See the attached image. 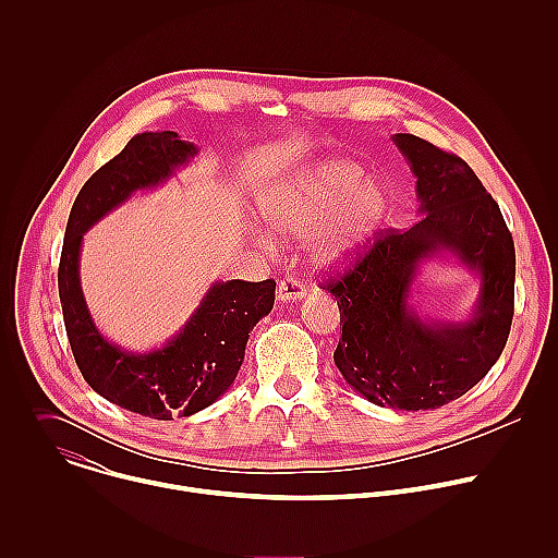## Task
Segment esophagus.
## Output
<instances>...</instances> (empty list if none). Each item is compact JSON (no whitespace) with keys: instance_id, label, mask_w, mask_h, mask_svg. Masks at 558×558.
<instances>
[{"instance_id":"1","label":"esophagus","mask_w":558,"mask_h":558,"mask_svg":"<svg viewBox=\"0 0 558 558\" xmlns=\"http://www.w3.org/2000/svg\"><path fill=\"white\" fill-rule=\"evenodd\" d=\"M276 295L280 302H298V300L306 298V284L298 278H282L278 282Z\"/></svg>"}]
</instances>
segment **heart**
I'll return each mask as SVG.
<instances>
[{
  "label": "heart",
  "mask_w": 558,
  "mask_h": 558,
  "mask_svg": "<svg viewBox=\"0 0 558 558\" xmlns=\"http://www.w3.org/2000/svg\"><path fill=\"white\" fill-rule=\"evenodd\" d=\"M360 166L331 161L269 185L258 209L271 229L311 233V258L338 267L353 258L375 233L386 196Z\"/></svg>",
  "instance_id": "heart-1"
}]
</instances>
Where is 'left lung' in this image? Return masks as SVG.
I'll use <instances>...</instances> for the list:
<instances>
[{"mask_svg": "<svg viewBox=\"0 0 558 558\" xmlns=\"http://www.w3.org/2000/svg\"><path fill=\"white\" fill-rule=\"evenodd\" d=\"M417 177L422 218L407 231L373 238L344 274L323 284L340 306L336 366L377 407L439 409L499 360L514 315V243L497 201L457 154L415 134H395ZM450 251L481 274V298L468 324L422 322L408 304L416 267Z\"/></svg>", "mask_w": 558, "mask_h": 558, "instance_id": "left-lung-1", "label": "left lung"}]
</instances>
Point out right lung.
Wrapping results in <instances>:
<instances>
[{"label":"right lung","instance_id":"obj_1","mask_svg":"<svg viewBox=\"0 0 558 558\" xmlns=\"http://www.w3.org/2000/svg\"><path fill=\"white\" fill-rule=\"evenodd\" d=\"M196 151L194 143L168 130L132 136L76 194L57 274L68 342L84 379L108 402L163 422L207 409L233 384L250 331L274 308L276 280L216 282L163 349L130 353L95 327L78 284V252L97 220L132 192L166 183Z\"/></svg>","mask_w":558,"mask_h":558}]
</instances>
